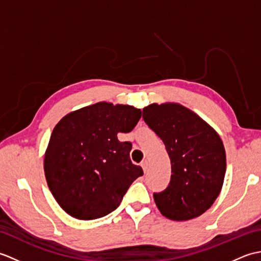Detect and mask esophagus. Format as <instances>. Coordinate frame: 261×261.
I'll use <instances>...</instances> for the list:
<instances>
[{"label":"esophagus","instance_id":"esophagus-1","mask_svg":"<svg viewBox=\"0 0 261 261\" xmlns=\"http://www.w3.org/2000/svg\"><path fill=\"white\" fill-rule=\"evenodd\" d=\"M141 167H142V169H143V171H147V169H148V162L147 160H142V163H141Z\"/></svg>","mask_w":261,"mask_h":261}]
</instances>
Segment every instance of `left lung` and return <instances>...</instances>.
<instances>
[{"label": "left lung", "mask_w": 261, "mask_h": 261, "mask_svg": "<svg viewBox=\"0 0 261 261\" xmlns=\"http://www.w3.org/2000/svg\"><path fill=\"white\" fill-rule=\"evenodd\" d=\"M142 112L165 143L173 173L168 187L153 194L157 207L174 221L197 218L222 190L226 169L222 140L207 122L178 103H153Z\"/></svg>", "instance_id": "1"}]
</instances>
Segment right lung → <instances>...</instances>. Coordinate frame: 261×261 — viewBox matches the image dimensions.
<instances>
[{"label": "right lung", "instance_id": "right-lung-1", "mask_svg": "<svg viewBox=\"0 0 261 261\" xmlns=\"http://www.w3.org/2000/svg\"><path fill=\"white\" fill-rule=\"evenodd\" d=\"M141 118L131 105L98 102L66 114L54 127L43 160L49 190L59 206L79 220H95L119 206L143 175L132 164L127 134Z\"/></svg>", "mask_w": 261, "mask_h": 261}]
</instances>
